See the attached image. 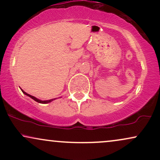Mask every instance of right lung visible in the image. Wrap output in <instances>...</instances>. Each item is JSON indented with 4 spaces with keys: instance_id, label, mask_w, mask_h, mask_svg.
I'll return each instance as SVG.
<instances>
[{
    "instance_id": "obj_1",
    "label": "right lung",
    "mask_w": 160,
    "mask_h": 160,
    "mask_svg": "<svg viewBox=\"0 0 160 160\" xmlns=\"http://www.w3.org/2000/svg\"><path fill=\"white\" fill-rule=\"evenodd\" d=\"M21 90L22 91V92L24 93V94L26 95H28V96H29V97H30V98H32V99H34V100L35 101V102H38V103H41V104H47V103H49V102H52V101L54 100V99H50V100H47V101H41V100H39V99H38L37 98H35V97H34V96H32V95H31L28 94V93L25 92H24L22 89H21Z\"/></svg>"
}]
</instances>
